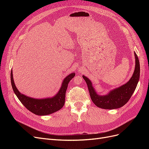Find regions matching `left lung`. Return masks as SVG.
I'll use <instances>...</instances> for the list:
<instances>
[{"mask_svg": "<svg viewBox=\"0 0 149 149\" xmlns=\"http://www.w3.org/2000/svg\"><path fill=\"white\" fill-rule=\"evenodd\" d=\"M134 55L136 66L131 78L127 83L112 90L106 95L101 96L97 94L93 87L91 81L84 75L83 76L88 85L90 97L96 106L105 109H114L123 107L129 101L137 87L140 78L139 60L136 52H134Z\"/></svg>", "mask_w": 149, "mask_h": 149, "instance_id": "left-lung-1", "label": "left lung"}]
</instances>
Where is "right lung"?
I'll use <instances>...</instances> for the list:
<instances>
[{
    "label": "right lung",
    "instance_id": "right-lung-1",
    "mask_svg": "<svg viewBox=\"0 0 149 149\" xmlns=\"http://www.w3.org/2000/svg\"><path fill=\"white\" fill-rule=\"evenodd\" d=\"M74 76L75 73H73L66 76L62 83L61 87L59 91L55 96L42 99V100L26 96L24 94H21L16 88L14 81H13L12 70L10 73V79L13 92L15 93L22 104L28 110L36 115L46 116L59 111L63 107L68 84L71 79L74 77Z\"/></svg>",
    "mask_w": 149,
    "mask_h": 149
}]
</instances>
